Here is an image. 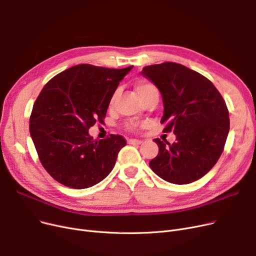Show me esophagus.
<instances>
[{
	"instance_id": "esophagus-1",
	"label": "esophagus",
	"mask_w": 256,
	"mask_h": 256,
	"mask_svg": "<svg viewBox=\"0 0 256 256\" xmlns=\"http://www.w3.org/2000/svg\"><path fill=\"white\" fill-rule=\"evenodd\" d=\"M128 142V144H132V145H140L142 143L141 140H137V139H130Z\"/></svg>"
}]
</instances>
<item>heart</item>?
<instances>
[{
  "instance_id": "1",
  "label": "heart",
  "mask_w": 256,
  "mask_h": 256,
  "mask_svg": "<svg viewBox=\"0 0 256 256\" xmlns=\"http://www.w3.org/2000/svg\"><path fill=\"white\" fill-rule=\"evenodd\" d=\"M134 88H136V90H137V92L139 94V96L143 98V100H145L146 98L152 96H158V88L154 84L147 81V80H139L136 82L134 84ZM118 94V90H115L113 92V94L111 96V98H110V105H112L114 103V100L116 98ZM126 128L128 130H137L138 128V124L134 122H130L126 124Z\"/></svg>"
}]
</instances>
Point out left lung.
Masks as SVG:
<instances>
[{"instance_id":"obj_1","label":"left lung","mask_w":256,"mask_h":256,"mask_svg":"<svg viewBox=\"0 0 256 256\" xmlns=\"http://www.w3.org/2000/svg\"><path fill=\"white\" fill-rule=\"evenodd\" d=\"M142 74L162 94L164 132H174L176 142L154 139L158 154L151 170L174 184H188L205 176L222 153L230 130L226 102L205 76L172 62L143 68Z\"/></svg>"}]
</instances>
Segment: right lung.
<instances>
[{
	"label": "right lung",
	"instance_id": "right-lung-1",
	"mask_svg": "<svg viewBox=\"0 0 256 256\" xmlns=\"http://www.w3.org/2000/svg\"><path fill=\"white\" fill-rule=\"evenodd\" d=\"M134 66L108 69L88 64L69 68L51 78L30 117V132L47 173L75 190L105 179L126 145L120 134L94 141L88 130L103 124L110 98Z\"/></svg>",
	"mask_w": 256,
	"mask_h": 256
}]
</instances>
